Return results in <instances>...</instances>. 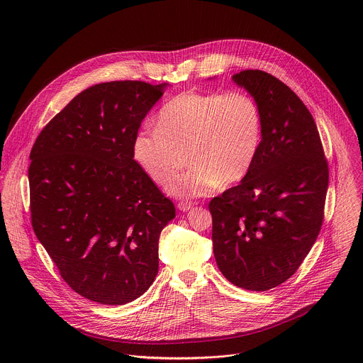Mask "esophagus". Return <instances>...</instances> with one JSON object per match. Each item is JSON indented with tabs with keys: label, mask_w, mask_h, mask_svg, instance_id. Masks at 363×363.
Listing matches in <instances>:
<instances>
[{
	"label": "esophagus",
	"mask_w": 363,
	"mask_h": 363,
	"mask_svg": "<svg viewBox=\"0 0 363 363\" xmlns=\"http://www.w3.org/2000/svg\"><path fill=\"white\" fill-rule=\"evenodd\" d=\"M192 206H194V202H192V201H181V202H178L179 211H184V213L189 211V210L192 208Z\"/></svg>",
	"instance_id": "obj_1"
}]
</instances>
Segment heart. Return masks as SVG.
<instances>
[{
  "mask_svg": "<svg viewBox=\"0 0 363 363\" xmlns=\"http://www.w3.org/2000/svg\"><path fill=\"white\" fill-rule=\"evenodd\" d=\"M263 142V113L247 91L177 94L160 109L155 130L132 139V158L157 185L174 196H203L221 184L241 181L254 165ZM188 157L191 168L174 175ZM176 178L174 179L173 177Z\"/></svg>",
  "mask_w": 363,
  "mask_h": 363,
  "instance_id": "obj_1",
  "label": "heart"
}]
</instances>
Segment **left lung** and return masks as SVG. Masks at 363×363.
<instances>
[{"instance_id":"obj_1","label":"left lung","mask_w":363,"mask_h":363,"mask_svg":"<svg viewBox=\"0 0 363 363\" xmlns=\"http://www.w3.org/2000/svg\"><path fill=\"white\" fill-rule=\"evenodd\" d=\"M233 80L262 108L263 142L241 182L208 205L214 255L228 281L266 291L290 279L313 247L329 168L315 119L289 86L262 70Z\"/></svg>"}]
</instances>
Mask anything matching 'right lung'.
<instances>
[{
    "label": "right lung",
    "instance_id": "add662e5",
    "mask_svg": "<svg viewBox=\"0 0 363 363\" xmlns=\"http://www.w3.org/2000/svg\"><path fill=\"white\" fill-rule=\"evenodd\" d=\"M167 84L125 80L79 93L37 136L30 153L33 230L80 296L121 306L158 274V242L175 218L132 158V139Z\"/></svg>",
    "mask_w": 363,
    "mask_h": 363
}]
</instances>
